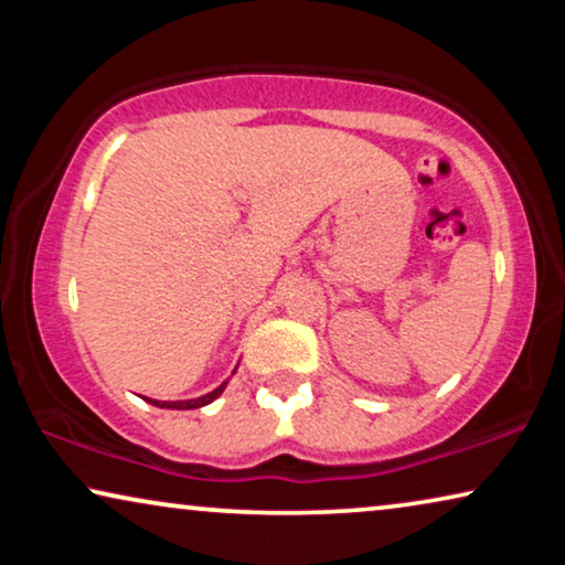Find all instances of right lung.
I'll return each mask as SVG.
<instances>
[{
	"mask_svg": "<svg viewBox=\"0 0 565 565\" xmlns=\"http://www.w3.org/2000/svg\"><path fill=\"white\" fill-rule=\"evenodd\" d=\"M223 388H226V383H221L218 388L211 391V393H205V396H200V398H190V401H151V404L159 406V408H200V406L211 404L213 398H218L221 393H223Z\"/></svg>",
	"mask_w": 565,
	"mask_h": 565,
	"instance_id": "add662e5",
	"label": "right lung"
}]
</instances>
